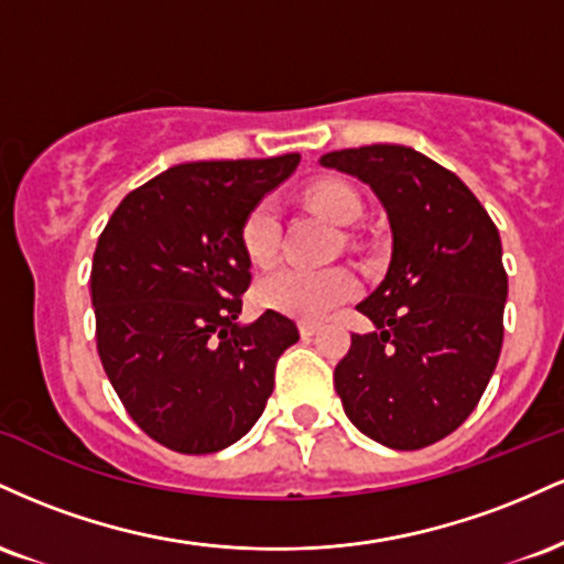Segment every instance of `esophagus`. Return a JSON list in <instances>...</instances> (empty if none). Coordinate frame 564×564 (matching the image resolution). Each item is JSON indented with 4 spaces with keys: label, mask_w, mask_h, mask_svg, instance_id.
Listing matches in <instances>:
<instances>
[{
    "label": "esophagus",
    "mask_w": 564,
    "mask_h": 564,
    "mask_svg": "<svg viewBox=\"0 0 564 564\" xmlns=\"http://www.w3.org/2000/svg\"><path fill=\"white\" fill-rule=\"evenodd\" d=\"M323 328L321 321H300V334L304 339H310V336H315Z\"/></svg>",
    "instance_id": "1"
}]
</instances>
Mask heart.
I'll return each instance as SVG.
<instances>
[{"instance_id": "obj_1", "label": "heart", "mask_w": 564, "mask_h": 564, "mask_svg": "<svg viewBox=\"0 0 564 564\" xmlns=\"http://www.w3.org/2000/svg\"><path fill=\"white\" fill-rule=\"evenodd\" d=\"M310 206L321 212L336 225H352L364 215V198L345 180L323 177L304 191ZM281 241V223L270 200L251 206L241 223V249L254 264H268L275 257ZM358 283L349 270H304L281 264L264 273L254 286V300L260 307L273 313L291 315V318H323L336 304L347 302L355 294Z\"/></svg>"}]
</instances>
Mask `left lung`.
Masks as SVG:
<instances>
[{
	"instance_id": "8db88e82",
	"label": "left lung",
	"mask_w": 564,
	"mask_h": 564,
	"mask_svg": "<svg viewBox=\"0 0 564 564\" xmlns=\"http://www.w3.org/2000/svg\"><path fill=\"white\" fill-rule=\"evenodd\" d=\"M321 166L371 187L392 228L390 270L358 304L373 332L352 334L336 394L364 435L426 448L467 422L496 371L509 289L501 238L475 193L413 148H347Z\"/></svg>"
}]
</instances>
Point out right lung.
Here are the masks:
<instances>
[{
	"label": "right lung",
	"mask_w": 564,
	"mask_h": 564,
	"mask_svg": "<svg viewBox=\"0 0 564 564\" xmlns=\"http://www.w3.org/2000/svg\"><path fill=\"white\" fill-rule=\"evenodd\" d=\"M296 164L300 153L172 166L124 196L97 238V352L134 424L170 451L241 440L300 339L273 310L238 323L251 283L241 223Z\"/></svg>",
	"instance_id": "add662e5"
}]
</instances>
